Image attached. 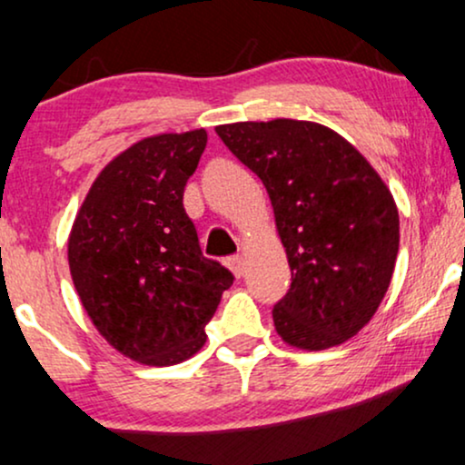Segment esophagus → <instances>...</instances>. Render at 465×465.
<instances>
[{
	"label": "esophagus",
	"mask_w": 465,
	"mask_h": 465,
	"mask_svg": "<svg viewBox=\"0 0 465 465\" xmlns=\"http://www.w3.org/2000/svg\"><path fill=\"white\" fill-rule=\"evenodd\" d=\"M227 266L232 268V272L236 277H242L244 275V257L242 255H232L227 257Z\"/></svg>",
	"instance_id": "34e87169"
}]
</instances>
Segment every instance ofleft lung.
I'll return each instance as SVG.
<instances>
[{"mask_svg": "<svg viewBox=\"0 0 465 465\" xmlns=\"http://www.w3.org/2000/svg\"><path fill=\"white\" fill-rule=\"evenodd\" d=\"M264 182L292 283L272 307L288 344L322 351L353 338L381 305L399 253V212L377 171L340 134L310 121L218 125Z\"/></svg>", "mask_w": 465, "mask_h": 465, "instance_id": "left-lung-1", "label": "left lung"}]
</instances>
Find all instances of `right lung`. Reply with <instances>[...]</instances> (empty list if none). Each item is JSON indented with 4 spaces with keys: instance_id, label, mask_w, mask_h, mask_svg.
Instances as JSON below:
<instances>
[{
    "instance_id": "add662e5",
    "label": "right lung",
    "mask_w": 465,
    "mask_h": 465,
    "mask_svg": "<svg viewBox=\"0 0 465 465\" xmlns=\"http://www.w3.org/2000/svg\"><path fill=\"white\" fill-rule=\"evenodd\" d=\"M208 134H162L123 151L94 179L69 238L84 310L132 360L171 366L205 344L233 272L203 255L183 190Z\"/></svg>"
}]
</instances>
